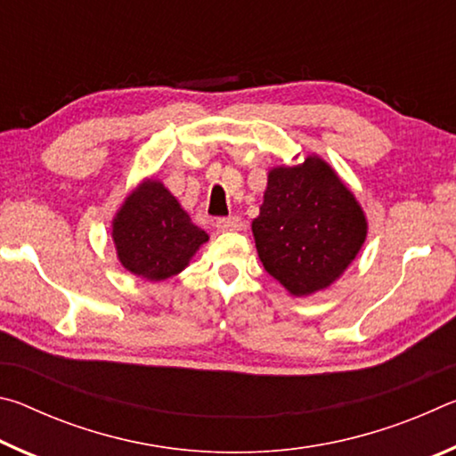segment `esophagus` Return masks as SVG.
I'll return each mask as SVG.
<instances>
[{"label": "esophagus", "instance_id": "1", "mask_svg": "<svg viewBox=\"0 0 456 456\" xmlns=\"http://www.w3.org/2000/svg\"><path fill=\"white\" fill-rule=\"evenodd\" d=\"M243 227V223L239 217H223L217 219V229L223 231V233H229V231H239Z\"/></svg>", "mask_w": 456, "mask_h": 456}]
</instances>
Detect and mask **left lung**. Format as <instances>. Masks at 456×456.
<instances>
[{"mask_svg": "<svg viewBox=\"0 0 456 456\" xmlns=\"http://www.w3.org/2000/svg\"><path fill=\"white\" fill-rule=\"evenodd\" d=\"M265 272L305 297L344 275L368 235L366 213L348 184L318 154L273 167L259 217L251 223Z\"/></svg>", "mask_w": 456, "mask_h": 456, "instance_id": "obj_1", "label": "left lung"}]
</instances>
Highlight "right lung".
Instances as JSON below:
<instances>
[{"label": "right lung", "instance_id": "obj_1", "mask_svg": "<svg viewBox=\"0 0 456 456\" xmlns=\"http://www.w3.org/2000/svg\"><path fill=\"white\" fill-rule=\"evenodd\" d=\"M112 241L126 272L163 281L181 273L209 235L192 225L173 192L151 176L122 200L112 219Z\"/></svg>", "mask_w": 456, "mask_h": 456}]
</instances>
